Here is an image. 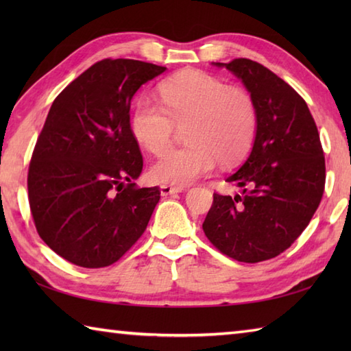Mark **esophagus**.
I'll list each match as a JSON object with an SVG mask.
<instances>
[{
	"label": "esophagus",
	"instance_id": "1",
	"mask_svg": "<svg viewBox=\"0 0 351 351\" xmlns=\"http://www.w3.org/2000/svg\"><path fill=\"white\" fill-rule=\"evenodd\" d=\"M184 189L182 187H171V185H161L160 193L161 196H170V195H176V193H181Z\"/></svg>",
	"mask_w": 351,
	"mask_h": 351
}]
</instances>
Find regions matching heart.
I'll use <instances>...</instances> for the list:
<instances>
[{
    "instance_id": "heart-1",
    "label": "heart",
    "mask_w": 351,
    "mask_h": 351,
    "mask_svg": "<svg viewBox=\"0 0 351 351\" xmlns=\"http://www.w3.org/2000/svg\"><path fill=\"white\" fill-rule=\"evenodd\" d=\"M162 106L147 96L134 104L130 128L147 152L170 145L175 123H185L187 146L170 149L151 167L155 182L189 185L220 161L234 164L249 151L256 131V107L249 92L202 71H182L158 86Z\"/></svg>"
}]
</instances>
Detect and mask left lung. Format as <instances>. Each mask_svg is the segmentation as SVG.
<instances>
[{"label": "left lung", "mask_w": 351, "mask_h": 351, "mask_svg": "<svg viewBox=\"0 0 351 351\" xmlns=\"http://www.w3.org/2000/svg\"><path fill=\"white\" fill-rule=\"evenodd\" d=\"M213 64L247 88L256 131L249 156L226 180L243 191L214 193L202 228L229 258L261 263L287 250L317 211L326 181L323 147L306 102L276 73L249 58Z\"/></svg>", "instance_id": "obj_1"}]
</instances>
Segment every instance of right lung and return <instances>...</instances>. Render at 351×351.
<instances>
[{"label":"right lung","instance_id":"obj_1","mask_svg":"<svg viewBox=\"0 0 351 351\" xmlns=\"http://www.w3.org/2000/svg\"><path fill=\"white\" fill-rule=\"evenodd\" d=\"M164 71L106 58L52 102L29 162L28 200L42 240L72 264L116 263L145 232L158 204V189L134 182L143 158L130 107L138 88Z\"/></svg>","mask_w":351,"mask_h":351}]
</instances>
